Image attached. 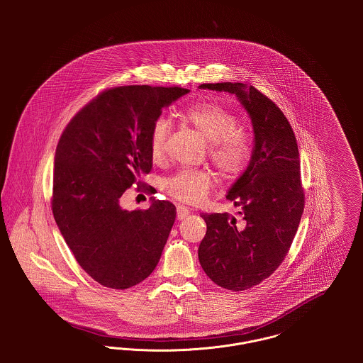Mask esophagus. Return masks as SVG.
Returning <instances> with one entry per match:
<instances>
[{"mask_svg": "<svg viewBox=\"0 0 363 363\" xmlns=\"http://www.w3.org/2000/svg\"><path fill=\"white\" fill-rule=\"evenodd\" d=\"M189 213L190 211L188 208L182 207V206L177 207V218H178V220H184Z\"/></svg>", "mask_w": 363, "mask_h": 363, "instance_id": "34e87169", "label": "esophagus"}]
</instances>
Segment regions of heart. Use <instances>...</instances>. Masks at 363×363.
Listing matches in <instances>:
<instances>
[{
  "mask_svg": "<svg viewBox=\"0 0 363 363\" xmlns=\"http://www.w3.org/2000/svg\"><path fill=\"white\" fill-rule=\"evenodd\" d=\"M181 120L194 128L209 141L208 155L225 178H238L247 169L253 156V143L247 132L238 126L237 116L216 102L190 104ZM169 122L156 118L148 136L150 155L160 162L166 154ZM212 186V175L207 170L181 169L163 181V189L175 199L196 204L201 201Z\"/></svg>",
  "mask_w": 363,
  "mask_h": 363,
  "instance_id": "heart-1",
  "label": "heart"
}]
</instances>
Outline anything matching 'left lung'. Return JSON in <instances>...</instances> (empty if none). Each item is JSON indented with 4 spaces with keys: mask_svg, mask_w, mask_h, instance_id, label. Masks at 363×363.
Listing matches in <instances>:
<instances>
[{
    "mask_svg": "<svg viewBox=\"0 0 363 363\" xmlns=\"http://www.w3.org/2000/svg\"><path fill=\"white\" fill-rule=\"evenodd\" d=\"M200 88L227 91L241 101L255 129L249 167L225 199L240 208L230 213H201L207 223L199 259L218 286L243 291L271 277L286 259L305 207L298 144L283 111L253 86L207 83Z\"/></svg>",
    "mask_w": 363,
    "mask_h": 363,
    "instance_id": "obj_1",
    "label": "left lung"
}]
</instances>
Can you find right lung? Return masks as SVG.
Masks as SVG:
<instances>
[{"label": "right lung", "mask_w": 363, "mask_h": 363, "mask_svg": "<svg viewBox=\"0 0 363 363\" xmlns=\"http://www.w3.org/2000/svg\"><path fill=\"white\" fill-rule=\"evenodd\" d=\"M182 86L107 88L76 113L55 150L52 209L76 261L104 287L125 290L150 277L175 220V206L120 207L123 191L151 173V126Z\"/></svg>", "instance_id": "obj_1"}]
</instances>
